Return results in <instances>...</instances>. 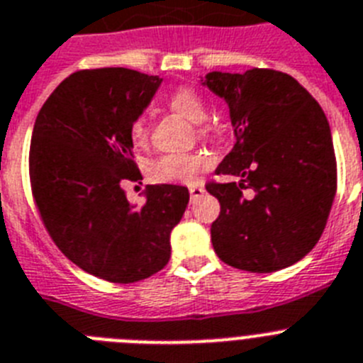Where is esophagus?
Masks as SVG:
<instances>
[{"instance_id":"1","label":"esophagus","mask_w":363,"mask_h":363,"mask_svg":"<svg viewBox=\"0 0 363 363\" xmlns=\"http://www.w3.org/2000/svg\"><path fill=\"white\" fill-rule=\"evenodd\" d=\"M204 194V188L203 186H191L190 188V201L191 203H195L197 199H201Z\"/></svg>"}]
</instances>
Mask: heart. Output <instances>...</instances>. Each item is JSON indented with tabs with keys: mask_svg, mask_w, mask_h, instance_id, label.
<instances>
[{
	"mask_svg": "<svg viewBox=\"0 0 363 363\" xmlns=\"http://www.w3.org/2000/svg\"><path fill=\"white\" fill-rule=\"evenodd\" d=\"M168 106L173 111L184 116L186 121L199 124L206 118V106H204L201 94L191 87H175L168 94ZM201 137H210V129L206 125L199 128ZM129 137L137 146L147 144L150 138V124L144 115H137L129 122ZM210 157L203 151H194V153H166L157 159H153L147 166V173L153 181L172 182V184H191L197 181L204 169L210 168Z\"/></svg>",
	"mask_w": 363,
	"mask_h": 363,
	"instance_id": "1",
	"label": "heart"
}]
</instances>
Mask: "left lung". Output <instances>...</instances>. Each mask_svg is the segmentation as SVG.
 I'll use <instances>...</instances> for the list:
<instances>
[{
    "label": "left lung",
    "mask_w": 363,
    "mask_h": 363,
    "mask_svg": "<svg viewBox=\"0 0 363 363\" xmlns=\"http://www.w3.org/2000/svg\"><path fill=\"white\" fill-rule=\"evenodd\" d=\"M203 84L226 100L235 133L216 173L239 179L206 182L220 203L210 230L213 250L239 270L286 269L313 250L336 195L325 113L298 80L274 69L213 71Z\"/></svg>",
    "instance_id": "1"
}]
</instances>
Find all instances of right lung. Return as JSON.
Returning <instances> with one entry per match:
<instances>
[{
  "label": "right lung",
  "mask_w": 363,
  "mask_h": 363,
  "mask_svg": "<svg viewBox=\"0 0 363 363\" xmlns=\"http://www.w3.org/2000/svg\"><path fill=\"white\" fill-rule=\"evenodd\" d=\"M160 82L124 67L77 71L34 122L29 175L40 217L67 259L106 281L135 283L162 270L190 201L184 186L153 184L135 208L121 186L143 179L129 122Z\"/></svg>",
  "instance_id": "1"
}]
</instances>
